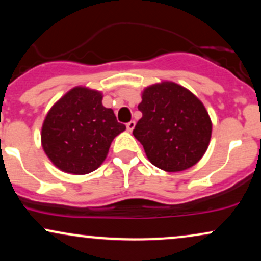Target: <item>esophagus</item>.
Segmentation results:
<instances>
[{"instance_id":"obj_1","label":"esophagus","mask_w":261,"mask_h":261,"mask_svg":"<svg viewBox=\"0 0 261 261\" xmlns=\"http://www.w3.org/2000/svg\"><path fill=\"white\" fill-rule=\"evenodd\" d=\"M134 127H135V121L131 120L130 122H127V124H126V128H127V131H130V133H131V131L134 130Z\"/></svg>"}]
</instances>
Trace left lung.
<instances>
[{
	"label": "left lung",
	"instance_id": "left-lung-1",
	"mask_svg": "<svg viewBox=\"0 0 261 261\" xmlns=\"http://www.w3.org/2000/svg\"><path fill=\"white\" fill-rule=\"evenodd\" d=\"M142 118L133 134L153 166L181 172L202 158L211 140L212 122L201 100L174 82L143 89L139 104Z\"/></svg>",
	"mask_w": 261,
	"mask_h": 261
}]
</instances>
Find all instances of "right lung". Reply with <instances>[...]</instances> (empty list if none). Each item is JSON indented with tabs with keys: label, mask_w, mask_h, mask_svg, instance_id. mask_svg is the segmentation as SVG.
<instances>
[{
	"label": "right lung",
	"mask_w": 261,
	"mask_h": 261,
	"mask_svg": "<svg viewBox=\"0 0 261 261\" xmlns=\"http://www.w3.org/2000/svg\"><path fill=\"white\" fill-rule=\"evenodd\" d=\"M99 91L74 87L51 107L41 127V146L60 170L83 175L107 158L113 140L126 128Z\"/></svg>",
	"instance_id": "obj_1"
}]
</instances>
